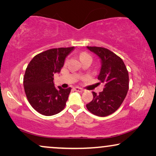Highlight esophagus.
<instances>
[{
  "instance_id": "1",
  "label": "esophagus",
  "mask_w": 156,
  "mask_h": 156,
  "mask_svg": "<svg viewBox=\"0 0 156 156\" xmlns=\"http://www.w3.org/2000/svg\"><path fill=\"white\" fill-rule=\"evenodd\" d=\"M74 90L76 91H78V92H82V91H84V89L82 88H80V87H74Z\"/></svg>"
}]
</instances>
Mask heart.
I'll return each mask as SVG.
<instances>
[{
	"label": "heart",
	"instance_id": "heart-1",
	"mask_svg": "<svg viewBox=\"0 0 156 156\" xmlns=\"http://www.w3.org/2000/svg\"><path fill=\"white\" fill-rule=\"evenodd\" d=\"M86 57H91V55H89L88 53H87V52H82V53H81V54H80V59L86 58Z\"/></svg>",
	"mask_w": 156,
	"mask_h": 156
}]
</instances>
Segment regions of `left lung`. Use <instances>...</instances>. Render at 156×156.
<instances>
[{"label":"left lung","instance_id":"left-lung-1","mask_svg":"<svg viewBox=\"0 0 156 156\" xmlns=\"http://www.w3.org/2000/svg\"><path fill=\"white\" fill-rule=\"evenodd\" d=\"M87 48L101 59L98 80L104 84V90L99 94L93 91V100L87 104V108L96 116H108L120 107L126 97L129 72L122 59L111 50L101 47Z\"/></svg>","mask_w":156,"mask_h":156}]
</instances>
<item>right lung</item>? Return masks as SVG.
<instances>
[{
  "label": "right lung",
  "instance_id": "1",
  "mask_svg": "<svg viewBox=\"0 0 156 156\" xmlns=\"http://www.w3.org/2000/svg\"><path fill=\"white\" fill-rule=\"evenodd\" d=\"M74 48L50 49L35 55L27 65L23 78L25 92L29 103L40 114L52 116L65 108L71 87L56 88L53 76L59 73L66 57Z\"/></svg>",
  "mask_w": 156,
  "mask_h": 156
}]
</instances>
